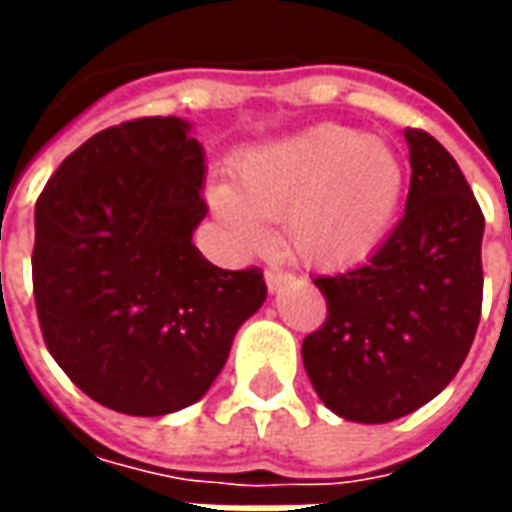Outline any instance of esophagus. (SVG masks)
<instances>
[{
	"instance_id": "obj_1",
	"label": "esophagus",
	"mask_w": 512,
	"mask_h": 512,
	"mask_svg": "<svg viewBox=\"0 0 512 512\" xmlns=\"http://www.w3.org/2000/svg\"><path fill=\"white\" fill-rule=\"evenodd\" d=\"M285 282H290V274L288 271H279V268H268L266 271V285L271 293H277Z\"/></svg>"
}]
</instances>
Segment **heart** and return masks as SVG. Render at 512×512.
<instances>
[{"label":"heart","mask_w":512,"mask_h":512,"mask_svg":"<svg viewBox=\"0 0 512 512\" xmlns=\"http://www.w3.org/2000/svg\"><path fill=\"white\" fill-rule=\"evenodd\" d=\"M233 175L235 186L219 180L208 191L233 244L257 252L268 241L266 222H282L290 252L318 268L373 255L406 189V164L395 147L332 123L246 150Z\"/></svg>","instance_id":"b5f03b06"}]
</instances>
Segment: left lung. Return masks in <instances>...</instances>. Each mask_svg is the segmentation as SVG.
I'll return each mask as SVG.
<instances>
[{"label":"left lung","instance_id":"obj_1","mask_svg":"<svg viewBox=\"0 0 512 512\" xmlns=\"http://www.w3.org/2000/svg\"><path fill=\"white\" fill-rule=\"evenodd\" d=\"M406 213L362 266L315 277L329 315L301 359L337 417L381 425L417 411L461 370L483 307L485 219L455 158L406 128Z\"/></svg>","mask_w":512,"mask_h":512}]
</instances>
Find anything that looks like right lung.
I'll return each instance as SVG.
<instances>
[{
  "label": "right lung",
  "mask_w": 512,
  "mask_h": 512,
  "mask_svg": "<svg viewBox=\"0 0 512 512\" xmlns=\"http://www.w3.org/2000/svg\"><path fill=\"white\" fill-rule=\"evenodd\" d=\"M202 183L189 120L142 117L90 136L35 205L43 340L84 395L120 414L197 403L266 301L260 268L224 271L191 241L208 213Z\"/></svg>",
  "instance_id": "1"
}]
</instances>
